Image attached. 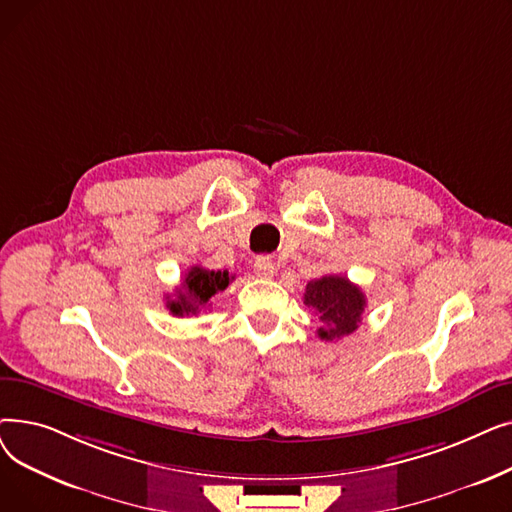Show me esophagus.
<instances>
[{
	"instance_id": "obj_1",
	"label": "esophagus",
	"mask_w": 512,
	"mask_h": 512,
	"mask_svg": "<svg viewBox=\"0 0 512 512\" xmlns=\"http://www.w3.org/2000/svg\"><path fill=\"white\" fill-rule=\"evenodd\" d=\"M253 267H255V274H257L259 278H272L274 272H276L272 257H267V255H259V257L255 259V265H253Z\"/></svg>"
}]
</instances>
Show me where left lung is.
<instances>
[{"label":"left lung","instance_id":"8db88e82","mask_svg":"<svg viewBox=\"0 0 512 512\" xmlns=\"http://www.w3.org/2000/svg\"><path fill=\"white\" fill-rule=\"evenodd\" d=\"M305 305L319 315L317 336L332 342L359 328L367 301L363 290L346 276H324L307 284Z\"/></svg>","mask_w":512,"mask_h":512}]
</instances>
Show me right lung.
I'll use <instances>...</instances> for the list:
<instances>
[{
	"mask_svg": "<svg viewBox=\"0 0 512 512\" xmlns=\"http://www.w3.org/2000/svg\"><path fill=\"white\" fill-rule=\"evenodd\" d=\"M232 280L234 276L228 270H205L201 265H193L184 274L182 286L176 290V299L168 301L166 307L176 317L197 315L209 305L213 294L226 290Z\"/></svg>",
	"mask_w": 512,
	"mask_h": 512,
	"instance_id": "1",
	"label": "right lung"
}]
</instances>
